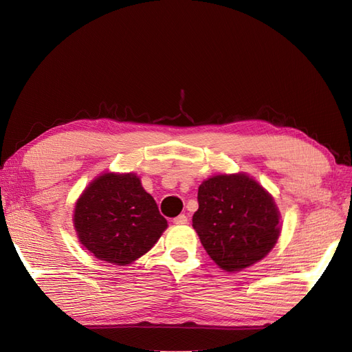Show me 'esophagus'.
Returning <instances> with one entry per match:
<instances>
[{
	"label": "esophagus",
	"mask_w": 352,
	"mask_h": 352,
	"mask_svg": "<svg viewBox=\"0 0 352 352\" xmlns=\"http://www.w3.org/2000/svg\"><path fill=\"white\" fill-rule=\"evenodd\" d=\"M173 223H175V225H186L188 217L185 214H179L177 217L173 219Z\"/></svg>",
	"instance_id": "obj_1"
}]
</instances>
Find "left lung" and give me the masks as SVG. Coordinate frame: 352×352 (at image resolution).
Listing matches in <instances>:
<instances>
[{"mask_svg": "<svg viewBox=\"0 0 352 352\" xmlns=\"http://www.w3.org/2000/svg\"><path fill=\"white\" fill-rule=\"evenodd\" d=\"M192 226L211 260L226 272L264 258L280 233L273 198L243 173L219 175L199 185Z\"/></svg>", "mask_w": 352, "mask_h": 352, "instance_id": "8db88e82", "label": "left lung"}]
</instances>
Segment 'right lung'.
<instances>
[{
	"instance_id": "add662e5",
	"label": "right lung",
	"mask_w": 352,
	"mask_h": 352,
	"mask_svg": "<svg viewBox=\"0 0 352 352\" xmlns=\"http://www.w3.org/2000/svg\"><path fill=\"white\" fill-rule=\"evenodd\" d=\"M73 220L83 247L117 265L150 251L167 228L154 198L132 173L98 176L78 199Z\"/></svg>"
}]
</instances>
